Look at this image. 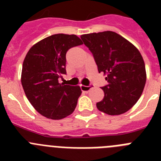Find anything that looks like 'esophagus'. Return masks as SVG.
Listing matches in <instances>:
<instances>
[{
    "instance_id": "1",
    "label": "esophagus",
    "mask_w": 161,
    "mask_h": 161,
    "mask_svg": "<svg viewBox=\"0 0 161 161\" xmlns=\"http://www.w3.org/2000/svg\"><path fill=\"white\" fill-rule=\"evenodd\" d=\"M93 85H89V86H85V85H80V89H81V90L83 91V92H89V90H90L91 89H93Z\"/></svg>"
}]
</instances>
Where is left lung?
I'll return each instance as SVG.
<instances>
[{
    "instance_id": "left-lung-1",
    "label": "left lung",
    "mask_w": 161,
    "mask_h": 161,
    "mask_svg": "<svg viewBox=\"0 0 161 161\" xmlns=\"http://www.w3.org/2000/svg\"><path fill=\"white\" fill-rule=\"evenodd\" d=\"M80 38L93 54L99 73L106 75L108 85L102 87L105 96L97 108L109 115L128 111L141 96L147 79L139 50L113 31L87 34Z\"/></svg>"
}]
</instances>
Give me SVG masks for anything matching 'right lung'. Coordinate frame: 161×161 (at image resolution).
I'll use <instances>...</instances> for the list:
<instances>
[{"instance_id": "right-lung-1", "label": "right lung", "mask_w": 161, "mask_h": 161, "mask_svg": "<svg viewBox=\"0 0 161 161\" xmlns=\"http://www.w3.org/2000/svg\"><path fill=\"white\" fill-rule=\"evenodd\" d=\"M83 44L75 35L57 34L35 43L22 64V85L33 107L47 119H62L76 108L81 90L79 86L59 83L66 74V53Z\"/></svg>"}]
</instances>
